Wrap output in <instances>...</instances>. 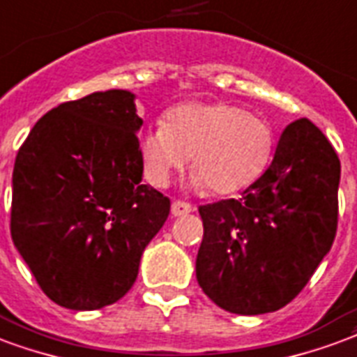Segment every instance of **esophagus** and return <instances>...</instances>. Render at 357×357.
Segmentation results:
<instances>
[{
    "label": "esophagus",
    "mask_w": 357,
    "mask_h": 357,
    "mask_svg": "<svg viewBox=\"0 0 357 357\" xmlns=\"http://www.w3.org/2000/svg\"><path fill=\"white\" fill-rule=\"evenodd\" d=\"M190 213H194V205H192V203L181 199L173 201V205H171V214H173V216H182V214Z\"/></svg>",
    "instance_id": "esophagus-1"
}]
</instances>
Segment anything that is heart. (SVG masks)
Instances as JSON below:
<instances>
[{
  "label": "heart",
  "mask_w": 357,
  "mask_h": 357,
  "mask_svg": "<svg viewBox=\"0 0 357 357\" xmlns=\"http://www.w3.org/2000/svg\"><path fill=\"white\" fill-rule=\"evenodd\" d=\"M273 150L269 122L224 101H188L169 109L163 128H152L139 143L144 173L165 186L192 156L203 186L227 195L250 186L267 167Z\"/></svg>",
  "instance_id": "obj_1"
}]
</instances>
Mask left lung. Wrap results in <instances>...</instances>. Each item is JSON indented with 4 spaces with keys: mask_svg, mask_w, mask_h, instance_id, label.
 I'll return each instance as SVG.
<instances>
[{
    "mask_svg": "<svg viewBox=\"0 0 357 357\" xmlns=\"http://www.w3.org/2000/svg\"><path fill=\"white\" fill-rule=\"evenodd\" d=\"M341 162L307 118L286 126L273 162L241 199L201 205L195 277L220 309L265 314L305 288L333 245Z\"/></svg>",
    "mask_w": 357,
    "mask_h": 357,
    "instance_id": "8db88e82",
    "label": "left lung"
}]
</instances>
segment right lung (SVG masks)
<instances>
[{
	"label": "right lung",
	"instance_id": "add662e5",
	"mask_svg": "<svg viewBox=\"0 0 357 357\" xmlns=\"http://www.w3.org/2000/svg\"><path fill=\"white\" fill-rule=\"evenodd\" d=\"M135 96L93 92L33 126L13 171L10 237L60 307L96 310L135 282L171 201L143 184Z\"/></svg>",
	"mask_w": 357,
	"mask_h": 357
}]
</instances>
